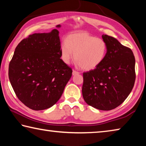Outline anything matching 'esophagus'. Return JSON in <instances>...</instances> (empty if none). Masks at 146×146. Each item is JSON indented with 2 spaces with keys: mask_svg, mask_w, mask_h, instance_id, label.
<instances>
[{
  "mask_svg": "<svg viewBox=\"0 0 146 146\" xmlns=\"http://www.w3.org/2000/svg\"><path fill=\"white\" fill-rule=\"evenodd\" d=\"M79 72L78 71H76L75 70H73V75H78Z\"/></svg>",
  "mask_w": 146,
  "mask_h": 146,
  "instance_id": "obj_1",
  "label": "esophagus"
}]
</instances>
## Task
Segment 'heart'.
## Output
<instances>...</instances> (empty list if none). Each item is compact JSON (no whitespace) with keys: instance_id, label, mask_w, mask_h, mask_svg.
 I'll return each instance as SVG.
<instances>
[{"instance_id":"heart-1","label":"heart","mask_w":146,"mask_h":146,"mask_svg":"<svg viewBox=\"0 0 146 146\" xmlns=\"http://www.w3.org/2000/svg\"><path fill=\"white\" fill-rule=\"evenodd\" d=\"M107 51L108 45L104 39L86 31L69 35L60 48V57L64 63L69 64L75 57L79 67L87 71L99 66Z\"/></svg>"}]
</instances>
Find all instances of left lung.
Returning a JSON list of instances; mask_svg holds the SVG:
<instances>
[{
	"label": "left lung",
	"mask_w": 146,
	"mask_h": 146,
	"mask_svg": "<svg viewBox=\"0 0 146 146\" xmlns=\"http://www.w3.org/2000/svg\"><path fill=\"white\" fill-rule=\"evenodd\" d=\"M108 45L104 61L83 73L82 96L85 102L103 111L113 110L124 102L135 84V58L131 49L113 36L103 35Z\"/></svg>",
	"instance_id": "left-lung-1"
}]
</instances>
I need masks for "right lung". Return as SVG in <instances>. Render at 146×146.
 <instances>
[{"instance_id": "1", "label": "right lung", "mask_w": 146, "mask_h": 146, "mask_svg": "<svg viewBox=\"0 0 146 146\" xmlns=\"http://www.w3.org/2000/svg\"><path fill=\"white\" fill-rule=\"evenodd\" d=\"M58 33L55 29L29 35L17 45L9 64V81L17 98L33 110L55 104L72 75V69L60 58Z\"/></svg>"}]
</instances>
